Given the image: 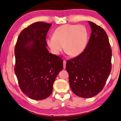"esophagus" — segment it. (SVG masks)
<instances>
[{"mask_svg": "<svg viewBox=\"0 0 121 121\" xmlns=\"http://www.w3.org/2000/svg\"><path fill=\"white\" fill-rule=\"evenodd\" d=\"M66 60H63V69H66Z\"/></svg>", "mask_w": 121, "mask_h": 121, "instance_id": "1", "label": "esophagus"}]
</instances>
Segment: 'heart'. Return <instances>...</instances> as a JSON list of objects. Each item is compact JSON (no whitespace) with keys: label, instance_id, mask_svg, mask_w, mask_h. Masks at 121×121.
<instances>
[{"label":"heart","instance_id":"heart-1","mask_svg":"<svg viewBox=\"0 0 121 121\" xmlns=\"http://www.w3.org/2000/svg\"><path fill=\"white\" fill-rule=\"evenodd\" d=\"M88 32L83 25L65 24L58 27L53 36L47 39V44L54 54H59L63 49L71 56L82 53L86 48Z\"/></svg>","mask_w":121,"mask_h":121}]
</instances>
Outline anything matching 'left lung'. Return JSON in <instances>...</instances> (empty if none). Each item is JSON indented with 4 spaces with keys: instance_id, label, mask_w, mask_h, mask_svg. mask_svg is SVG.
Here are the masks:
<instances>
[{
    "instance_id": "8db88e82",
    "label": "left lung",
    "mask_w": 121,
    "mask_h": 121,
    "mask_svg": "<svg viewBox=\"0 0 121 121\" xmlns=\"http://www.w3.org/2000/svg\"><path fill=\"white\" fill-rule=\"evenodd\" d=\"M92 29L84 51L66 63L69 86L75 95L91 98L103 90L112 69V49L105 31L88 21Z\"/></svg>"
}]
</instances>
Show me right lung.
<instances>
[{
  "label": "right lung",
  "mask_w": 121,
  "mask_h": 121,
  "mask_svg": "<svg viewBox=\"0 0 121 121\" xmlns=\"http://www.w3.org/2000/svg\"><path fill=\"white\" fill-rule=\"evenodd\" d=\"M52 24L36 22L21 31L15 48V72L18 85L30 99L41 100L52 94L53 83L63 69V60L47 49Z\"/></svg>",
  "instance_id": "obj_1"
}]
</instances>
